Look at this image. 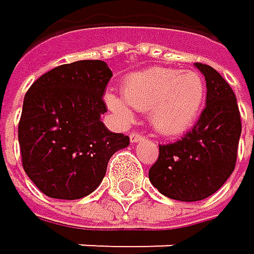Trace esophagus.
I'll use <instances>...</instances> for the list:
<instances>
[{
  "label": "esophagus",
  "mask_w": 254,
  "mask_h": 254,
  "mask_svg": "<svg viewBox=\"0 0 254 254\" xmlns=\"http://www.w3.org/2000/svg\"><path fill=\"white\" fill-rule=\"evenodd\" d=\"M129 138H131V141H132V143H135V141L143 140V138H144V135H143V134H138V132H131Z\"/></svg>",
  "instance_id": "obj_1"
}]
</instances>
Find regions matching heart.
<instances>
[{"mask_svg": "<svg viewBox=\"0 0 254 254\" xmlns=\"http://www.w3.org/2000/svg\"><path fill=\"white\" fill-rule=\"evenodd\" d=\"M123 97L106 94L105 100L116 117L129 123L134 110L149 113L154 129L164 135L181 134L195 123L206 97V83L195 71L148 68L128 76L122 86Z\"/></svg>", "mask_w": 254, "mask_h": 254, "instance_id": "obj_1", "label": "heart"}]
</instances>
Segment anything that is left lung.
I'll return each mask as SVG.
<instances>
[{
    "label": "left lung",
    "mask_w": 254,
    "mask_h": 254,
    "mask_svg": "<svg viewBox=\"0 0 254 254\" xmlns=\"http://www.w3.org/2000/svg\"><path fill=\"white\" fill-rule=\"evenodd\" d=\"M206 108L193 128L174 143L158 144L149 180L164 196L199 201L213 195L232 175L241 137V114L230 85L206 64Z\"/></svg>",
    "instance_id": "obj_1"
}]
</instances>
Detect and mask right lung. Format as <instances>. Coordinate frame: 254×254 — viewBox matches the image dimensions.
<instances>
[{
    "label": "right lung",
    "mask_w": 254,
    "mask_h": 254,
    "mask_svg": "<svg viewBox=\"0 0 254 254\" xmlns=\"http://www.w3.org/2000/svg\"><path fill=\"white\" fill-rule=\"evenodd\" d=\"M113 71L103 61H77L42 74L24 97L18 125L21 161L50 198L79 199L102 183L113 154L129 137L106 129L103 93Z\"/></svg>",
    "instance_id": "obj_1"
}]
</instances>
